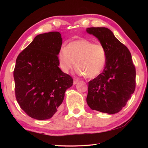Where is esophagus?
I'll return each mask as SVG.
<instances>
[{
	"mask_svg": "<svg viewBox=\"0 0 148 148\" xmlns=\"http://www.w3.org/2000/svg\"><path fill=\"white\" fill-rule=\"evenodd\" d=\"M79 82V80L78 79H76V78H75V79H74V84L76 85V84H78Z\"/></svg>",
	"mask_w": 148,
	"mask_h": 148,
	"instance_id": "obj_1",
	"label": "esophagus"
}]
</instances>
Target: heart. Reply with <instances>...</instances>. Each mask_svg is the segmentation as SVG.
<instances>
[{"instance_id":"b5f03b06","label":"heart","mask_w":148,"mask_h":148,"mask_svg":"<svg viewBox=\"0 0 148 148\" xmlns=\"http://www.w3.org/2000/svg\"><path fill=\"white\" fill-rule=\"evenodd\" d=\"M60 69L68 74L75 66L76 72L88 78L96 77L103 71L107 61V52L103 45L87 39L70 42L58 54Z\"/></svg>"}]
</instances>
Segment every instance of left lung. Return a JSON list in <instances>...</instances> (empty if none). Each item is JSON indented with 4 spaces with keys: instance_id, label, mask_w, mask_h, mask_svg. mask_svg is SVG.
Returning <instances> with one entry per match:
<instances>
[{
    "instance_id": "8db88e82",
    "label": "left lung",
    "mask_w": 148,
    "mask_h": 148,
    "mask_svg": "<svg viewBox=\"0 0 148 148\" xmlns=\"http://www.w3.org/2000/svg\"><path fill=\"white\" fill-rule=\"evenodd\" d=\"M103 45L107 61L103 72L89 82L87 103L92 110L114 114L126 105L136 87V70L128 48L106 27H90Z\"/></svg>"
}]
</instances>
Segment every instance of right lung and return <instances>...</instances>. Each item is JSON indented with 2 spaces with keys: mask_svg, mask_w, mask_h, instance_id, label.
I'll return each mask as SVG.
<instances>
[{
  "mask_svg": "<svg viewBox=\"0 0 148 148\" xmlns=\"http://www.w3.org/2000/svg\"><path fill=\"white\" fill-rule=\"evenodd\" d=\"M62 40L59 32L37 35L19 54L14 71L15 92L21 108L32 118L50 119L73 79L59 68Z\"/></svg>",
  "mask_w": 148,
  "mask_h": 148,
  "instance_id": "obj_1",
  "label": "right lung"
}]
</instances>
